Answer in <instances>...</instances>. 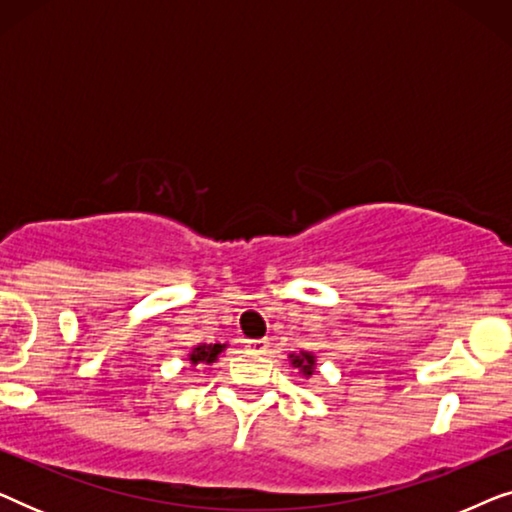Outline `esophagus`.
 Returning <instances> with one entry per match:
<instances>
[{"label":"esophagus","mask_w":512,"mask_h":512,"mask_svg":"<svg viewBox=\"0 0 512 512\" xmlns=\"http://www.w3.org/2000/svg\"><path fill=\"white\" fill-rule=\"evenodd\" d=\"M268 340H247V349L254 354H265L268 352Z\"/></svg>","instance_id":"obj_1"}]
</instances>
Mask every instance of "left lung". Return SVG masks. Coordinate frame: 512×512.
<instances>
[{"mask_svg": "<svg viewBox=\"0 0 512 512\" xmlns=\"http://www.w3.org/2000/svg\"><path fill=\"white\" fill-rule=\"evenodd\" d=\"M289 359H291V366H293V368H298L300 373H303L305 377H312L314 366H317V363H314V354H310V352L289 354Z\"/></svg>", "mask_w": 512, "mask_h": 512, "instance_id": "left-lung-1", "label": "left lung"}]
</instances>
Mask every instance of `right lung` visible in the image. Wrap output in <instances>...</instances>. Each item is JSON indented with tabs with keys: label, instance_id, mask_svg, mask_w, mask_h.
Instances as JSON below:
<instances>
[{
	"label": "right lung",
	"instance_id": "1",
	"mask_svg": "<svg viewBox=\"0 0 512 512\" xmlns=\"http://www.w3.org/2000/svg\"><path fill=\"white\" fill-rule=\"evenodd\" d=\"M226 349V345H221V342H216V345H198L193 347V352L188 354V361L193 363V366H198V363H214L219 359V354Z\"/></svg>",
	"mask_w": 512,
	"mask_h": 512
}]
</instances>
